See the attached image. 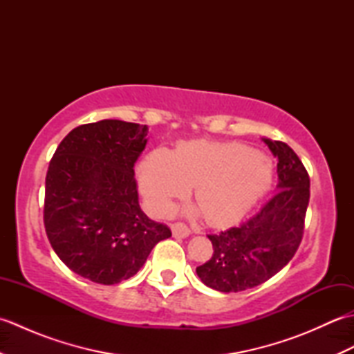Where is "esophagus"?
<instances>
[{"instance_id":"34e87169","label":"esophagus","mask_w":354,"mask_h":354,"mask_svg":"<svg viewBox=\"0 0 354 354\" xmlns=\"http://www.w3.org/2000/svg\"><path fill=\"white\" fill-rule=\"evenodd\" d=\"M171 232H173V237L185 239V237H189L190 230L187 228L184 223H173L171 225Z\"/></svg>"}]
</instances>
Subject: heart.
Segmentation results:
<instances>
[{
  "label": "heart",
  "mask_w": 354,
  "mask_h": 354,
  "mask_svg": "<svg viewBox=\"0 0 354 354\" xmlns=\"http://www.w3.org/2000/svg\"><path fill=\"white\" fill-rule=\"evenodd\" d=\"M138 185L147 207L165 213L193 185L198 207L214 227L236 222L265 196L274 178L270 158L240 142L185 141L175 150L156 149L138 165Z\"/></svg>",
  "instance_id": "1"
}]
</instances>
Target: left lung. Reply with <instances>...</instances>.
I'll return each instance as SVG.
<instances>
[{"label": "left lung", "mask_w": 354, "mask_h": 354, "mask_svg": "<svg viewBox=\"0 0 354 354\" xmlns=\"http://www.w3.org/2000/svg\"><path fill=\"white\" fill-rule=\"evenodd\" d=\"M277 158V193L239 227L209 234L214 254L196 268L201 281L219 292H240L268 281L301 243L310 179L301 160L281 141L261 138Z\"/></svg>", "instance_id": "1"}]
</instances>
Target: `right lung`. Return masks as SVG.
Instances as JSON below:
<instances>
[{
  "label": "right lung",
  "mask_w": 354,
  "mask_h": 354,
  "mask_svg": "<svg viewBox=\"0 0 354 354\" xmlns=\"http://www.w3.org/2000/svg\"><path fill=\"white\" fill-rule=\"evenodd\" d=\"M146 145V124L102 120L73 129L50 161L45 231L57 257L94 283L133 277L171 236L138 204L133 164Z\"/></svg>",
  "instance_id": "obj_1"
}]
</instances>
